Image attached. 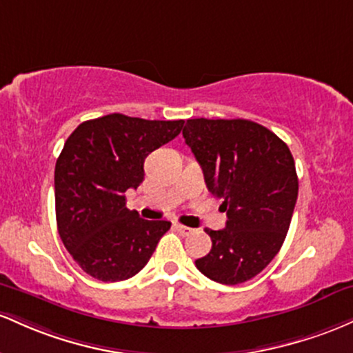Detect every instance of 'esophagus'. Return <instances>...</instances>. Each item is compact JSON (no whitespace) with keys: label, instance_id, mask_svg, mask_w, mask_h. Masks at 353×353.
<instances>
[{"label":"esophagus","instance_id":"obj_1","mask_svg":"<svg viewBox=\"0 0 353 353\" xmlns=\"http://www.w3.org/2000/svg\"><path fill=\"white\" fill-rule=\"evenodd\" d=\"M173 228H175L176 232L180 233V235H183V236H187V235H190V233L193 232V230L190 228V227H185V225H180V223H175V225H173Z\"/></svg>","mask_w":353,"mask_h":353}]
</instances>
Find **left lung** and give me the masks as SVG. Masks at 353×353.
<instances>
[{
	"label": "left lung",
	"instance_id": "8db88e82",
	"mask_svg": "<svg viewBox=\"0 0 353 353\" xmlns=\"http://www.w3.org/2000/svg\"><path fill=\"white\" fill-rule=\"evenodd\" d=\"M183 138L228 216L223 230L207 228L212 250L196 268L213 282H247L287 236L299 196L294 157L275 133L241 118L187 120Z\"/></svg>",
	"mask_w": 353,
	"mask_h": 353
}]
</instances>
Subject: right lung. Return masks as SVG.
Instances as JSON below:
<instances>
[{"label":"right lung","instance_id":"obj_1","mask_svg":"<svg viewBox=\"0 0 353 353\" xmlns=\"http://www.w3.org/2000/svg\"><path fill=\"white\" fill-rule=\"evenodd\" d=\"M183 120H143L112 113L70 134L54 166L57 225L63 245L93 279L121 282L148 263L172 223L143 220L125 192L145 178V158L168 143Z\"/></svg>","mask_w":353,"mask_h":353}]
</instances>
